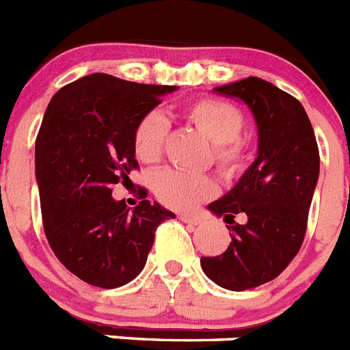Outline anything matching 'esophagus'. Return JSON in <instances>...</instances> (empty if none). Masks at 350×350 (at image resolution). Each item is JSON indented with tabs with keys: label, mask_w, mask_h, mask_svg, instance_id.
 Returning <instances> with one entry per match:
<instances>
[{
	"label": "esophagus",
	"mask_w": 350,
	"mask_h": 350,
	"mask_svg": "<svg viewBox=\"0 0 350 350\" xmlns=\"http://www.w3.org/2000/svg\"><path fill=\"white\" fill-rule=\"evenodd\" d=\"M178 219L184 221V223H189V225H200V217L195 216V214H187V212H182L178 214Z\"/></svg>",
	"instance_id": "obj_1"
}]
</instances>
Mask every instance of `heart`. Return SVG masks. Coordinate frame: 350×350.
I'll return each mask as SVG.
<instances>
[{
    "instance_id": "1",
    "label": "heart",
    "mask_w": 350,
    "mask_h": 350,
    "mask_svg": "<svg viewBox=\"0 0 350 350\" xmlns=\"http://www.w3.org/2000/svg\"><path fill=\"white\" fill-rule=\"evenodd\" d=\"M184 116L212 142V157L221 172L234 177L243 172L247 161V142L241 131L243 111L228 100L202 97L184 109ZM168 136V120L159 111L143 116L134 129V152L142 163L154 164L161 159ZM152 191L161 204L170 208H189L202 200L216 195V180L204 173L163 170L152 178Z\"/></svg>"
}]
</instances>
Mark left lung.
<instances>
[{"label": "left lung", "mask_w": 350, "mask_h": 350, "mask_svg": "<svg viewBox=\"0 0 350 350\" xmlns=\"http://www.w3.org/2000/svg\"><path fill=\"white\" fill-rule=\"evenodd\" d=\"M214 92L243 100L258 129L256 159L234 189L208 205L228 223L232 243L223 255L200 260L216 285L239 292L274 280L297 255L321 157L304 107L273 83L246 77Z\"/></svg>", "instance_id": "1"}]
</instances>
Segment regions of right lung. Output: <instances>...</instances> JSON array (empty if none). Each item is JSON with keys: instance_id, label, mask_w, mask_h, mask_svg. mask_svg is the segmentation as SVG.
<instances>
[{"instance_id": "obj_1", "label": "right lung", "mask_w": 350, "mask_h": 350, "mask_svg": "<svg viewBox=\"0 0 350 350\" xmlns=\"http://www.w3.org/2000/svg\"><path fill=\"white\" fill-rule=\"evenodd\" d=\"M175 90L90 74L58 90L47 106L35 143L44 230L56 258L90 285L116 288L134 280L157 226L175 217L146 195L134 211L111 196L139 168L136 125Z\"/></svg>"}]
</instances>
